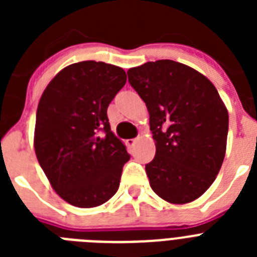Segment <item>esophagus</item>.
<instances>
[{
	"instance_id": "34e87169",
	"label": "esophagus",
	"mask_w": 257,
	"mask_h": 257,
	"mask_svg": "<svg viewBox=\"0 0 257 257\" xmlns=\"http://www.w3.org/2000/svg\"><path fill=\"white\" fill-rule=\"evenodd\" d=\"M136 143H139V138H135V139L127 140V144H128V147H135Z\"/></svg>"
}]
</instances>
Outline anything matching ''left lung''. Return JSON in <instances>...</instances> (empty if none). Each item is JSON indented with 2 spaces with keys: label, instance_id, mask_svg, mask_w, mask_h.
<instances>
[{
  "label": "left lung",
  "instance_id": "obj_1",
  "mask_svg": "<svg viewBox=\"0 0 257 257\" xmlns=\"http://www.w3.org/2000/svg\"><path fill=\"white\" fill-rule=\"evenodd\" d=\"M149 112L156 156L145 165L157 196L189 203L215 181L225 157L229 115L216 87L198 70L174 60L127 70Z\"/></svg>",
  "mask_w": 257,
  "mask_h": 257
}]
</instances>
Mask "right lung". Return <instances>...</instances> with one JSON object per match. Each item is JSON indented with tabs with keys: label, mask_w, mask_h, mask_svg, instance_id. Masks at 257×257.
<instances>
[{
	"label": "right lung",
	"mask_w": 257,
	"mask_h": 257,
	"mask_svg": "<svg viewBox=\"0 0 257 257\" xmlns=\"http://www.w3.org/2000/svg\"><path fill=\"white\" fill-rule=\"evenodd\" d=\"M122 68L79 61L50 81L38 103L35 152L51 187L69 205L105 203L130 160L110 130L106 109L126 83Z\"/></svg>",
	"instance_id": "1"
}]
</instances>
